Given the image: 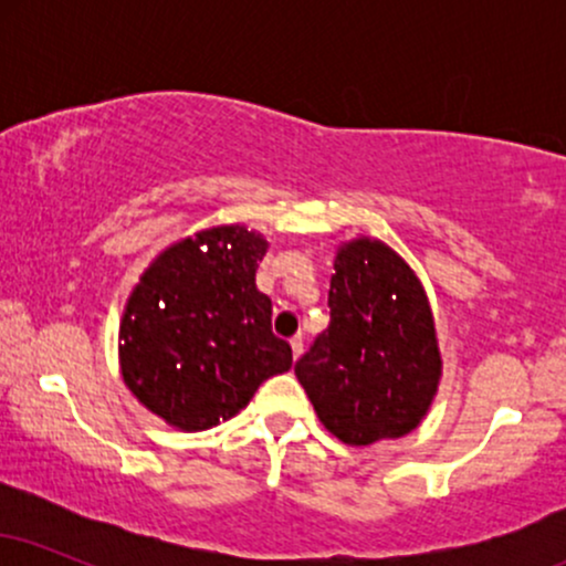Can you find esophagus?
<instances>
[{"mask_svg": "<svg viewBox=\"0 0 566 566\" xmlns=\"http://www.w3.org/2000/svg\"><path fill=\"white\" fill-rule=\"evenodd\" d=\"M290 348H292V356H295V359H297V356L303 354V337H301V335L292 337V340H290Z\"/></svg>", "mask_w": 566, "mask_h": 566, "instance_id": "esophagus-1", "label": "esophagus"}]
</instances>
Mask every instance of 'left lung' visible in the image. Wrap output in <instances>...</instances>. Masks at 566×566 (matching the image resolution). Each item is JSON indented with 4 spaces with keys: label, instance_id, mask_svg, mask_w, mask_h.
<instances>
[{
    "label": "left lung",
    "instance_id": "1",
    "mask_svg": "<svg viewBox=\"0 0 566 566\" xmlns=\"http://www.w3.org/2000/svg\"><path fill=\"white\" fill-rule=\"evenodd\" d=\"M329 327L295 375L322 426L348 447L415 431L439 391L441 350L418 274L386 242L356 237L335 252Z\"/></svg>",
    "mask_w": 566,
    "mask_h": 566
}]
</instances>
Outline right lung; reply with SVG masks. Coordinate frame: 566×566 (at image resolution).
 <instances>
[{
	"instance_id": "obj_1",
	"label": "right lung",
	"mask_w": 566,
	"mask_h": 566,
	"mask_svg": "<svg viewBox=\"0 0 566 566\" xmlns=\"http://www.w3.org/2000/svg\"><path fill=\"white\" fill-rule=\"evenodd\" d=\"M263 233L212 226L154 258L119 322L122 380L178 431H207L250 405L258 386L292 367L271 333V297L255 287Z\"/></svg>"
}]
</instances>
